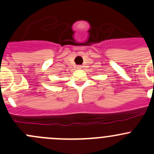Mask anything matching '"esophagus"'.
Segmentation results:
<instances>
[{"label": "esophagus", "instance_id": "34e87169", "mask_svg": "<svg viewBox=\"0 0 154 154\" xmlns=\"http://www.w3.org/2000/svg\"><path fill=\"white\" fill-rule=\"evenodd\" d=\"M77 68H78V69H81L82 68V66H77Z\"/></svg>", "mask_w": 154, "mask_h": 154}]
</instances>
